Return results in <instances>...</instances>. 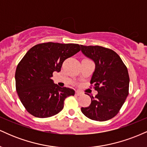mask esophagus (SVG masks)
Instances as JSON below:
<instances>
[{
  "label": "esophagus",
  "instance_id": "1",
  "mask_svg": "<svg viewBox=\"0 0 147 147\" xmlns=\"http://www.w3.org/2000/svg\"><path fill=\"white\" fill-rule=\"evenodd\" d=\"M82 94V92H80V91H76L75 92V95H77V96H79V95H81Z\"/></svg>",
  "mask_w": 147,
  "mask_h": 147
}]
</instances>
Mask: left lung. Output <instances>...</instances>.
<instances>
[{
	"mask_svg": "<svg viewBox=\"0 0 147 147\" xmlns=\"http://www.w3.org/2000/svg\"><path fill=\"white\" fill-rule=\"evenodd\" d=\"M84 55L94 61L95 70L90 84L98 94L90 96L91 104L82 107L85 116L92 120H109L119 113L129 95V76L125 64L111 49L99 45H81Z\"/></svg>",
	"mask_w": 147,
	"mask_h": 147,
	"instance_id": "8db88e82",
	"label": "left lung"
}]
</instances>
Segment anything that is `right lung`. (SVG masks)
I'll use <instances>...</instances> for the list:
<instances>
[{
	"mask_svg": "<svg viewBox=\"0 0 147 147\" xmlns=\"http://www.w3.org/2000/svg\"><path fill=\"white\" fill-rule=\"evenodd\" d=\"M81 50L75 43H43L30 48L17 65L16 89L29 113L39 118L55 115L63 109L64 101L75 90L61 88L51 79L60 72L63 61Z\"/></svg>",
	"mask_w": 147,
	"mask_h": 147,
	"instance_id": "obj_1",
	"label": "right lung"
}]
</instances>
